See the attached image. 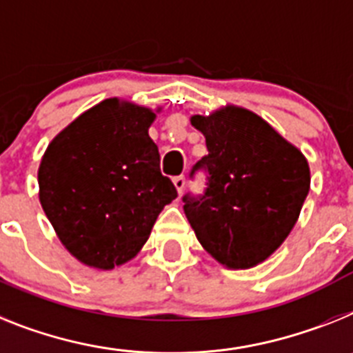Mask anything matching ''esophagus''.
I'll list each match as a JSON object with an SVG mask.
<instances>
[{
	"mask_svg": "<svg viewBox=\"0 0 353 353\" xmlns=\"http://www.w3.org/2000/svg\"><path fill=\"white\" fill-rule=\"evenodd\" d=\"M172 181H174V186H176V190L179 192V194H181V192L185 190V185H186L185 176H177V177H174V179H172Z\"/></svg>",
	"mask_w": 353,
	"mask_h": 353,
	"instance_id": "34e87169",
	"label": "esophagus"
}]
</instances>
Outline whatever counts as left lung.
<instances>
[{"instance_id": "1", "label": "left lung", "mask_w": 353, "mask_h": 353, "mask_svg": "<svg viewBox=\"0 0 353 353\" xmlns=\"http://www.w3.org/2000/svg\"><path fill=\"white\" fill-rule=\"evenodd\" d=\"M208 154L192 167L206 174L201 195L183 210L203 248L230 269H248L280 248L309 194V163L268 121L242 108L192 117Z\"/></svg>"}]
</instances>
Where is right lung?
I'll use <instances>...</instances> for the list:
<instances>
[{
	"label": "right lung",
	"instance_id": "obj_1",
	"mask_svg": "<svg viewBox=\"0 0 353 353\" xmlns=\"http://www.w3.org/2000/svg\"><path fill=\"white\" fill-rule=\"evenodd\" d=\"M150 109L108 99L53 138L39 167V199L59 239L85 265L112 269L147 242L177 197L159 170Z\"/></svg>",
	"mask_w": 353,
	"mask_h": 353
}]
</instances>
